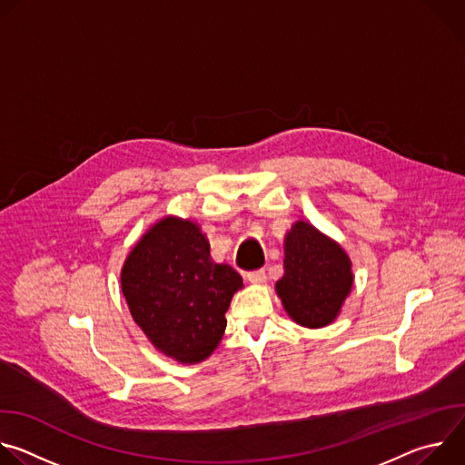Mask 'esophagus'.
Instances as JSON below:
<instances>
[{
  "label": "esophagus",
  "mask_w": 465,
  "mask_h": 465,
  "mask_svg": "<svg viewBox=\"0 0 465 465\" xmlns=\"http://www.w3.org/2000/svg\"><path fill=\"white\" fill-rule=\"evenodd\" d=\"M246 278H248L250 283H264V282H267V272H264L262 269L252 271V272L246 274Z\"/></svg>",
  "instance_id": "34e87169"
}]
</instances>
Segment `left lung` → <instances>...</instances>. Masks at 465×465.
<instances>
[{
	"mask_svg": "<svg viewBox=\"0 0 465 465\" xmlns=\"http://www.w3.org/2000/svg\"><path fill=\"white\" fill-rule=\"evenodd\" d=\"M283 269L276 292L296 323L314 329L339 316L353 287L351 261L339 242L298 221L285 235Z\"/></svg>",
	"mask_w": 465,
	"mask_h": 465,
	"instance_id": "obj_1",
	"label": "left lung"
}]
</instances>
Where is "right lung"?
Wrapping results in <instances>:
<instances>
[{
	"label": "right lung",
	"instance_id": "right-lung-1",
	"mask_svg": "<svg viewBox=\"0 0 465 465\" xmlns=\"http://www.w3.org/2000/svg\"><path fill=\"white\" fill-rule=\"evenodd\" d=\"M242 278L210 255L191 221L165 217L132 248L121 271L130 314L163 355L196 364L219 346L226 311Z\"/></svg>",
	"mask_w": 465,
	"mask_h": 465
}]
</instances>
